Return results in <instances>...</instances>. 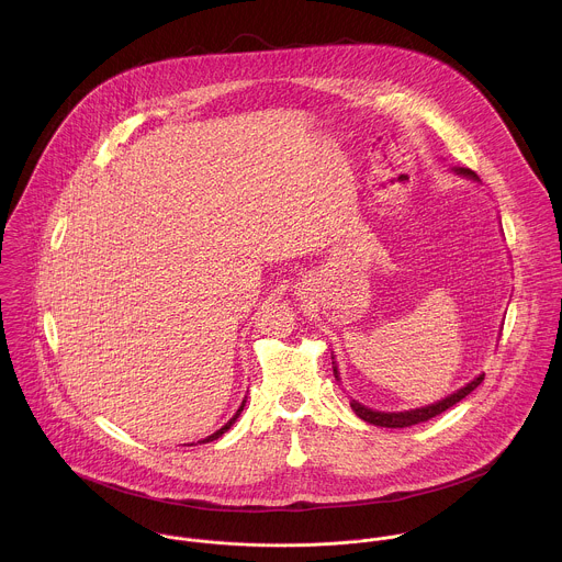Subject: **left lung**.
Returning <instances> with one entry per match:
<instances>
[{
	"label": "left lung",
	"mask_w": 562,
	"mask_h": 562,
	"mask_svg": "<svg viewBox=\"0 0 562 562\" xmlns=\"http://www.w3.org/2000/svg\"><path fill=\"white\" fill-rule=\"evenodd\" d=\"M453 170H456L458 175H464V177H469V179L480 181L477 175H475L471 168H453ZM333 366H335V363H333ZM333 372H335V379L339 381L337 366L333 368ZM482 381H484V374H480L477 379H473L471 383H467L462 390L453 392L451 396H447V398H442V401H438V403H434V405L420 407V409H409V412H374V409L363 407V405L357 403V401H350V407L355 409V414H357L361 420H366V423H370V425L390 427V429H403V427H412V425H418V423H427V420L440 416L442 412L451 409V407L458 405L462 398H467Z\"/></svg>",
	"instance_id": "1"
}]
</instances>
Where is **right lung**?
Instances as JSON below:
<instances>
[{"label":"right lung","mask_w":562,"mask_h":562,"mask_svg":"<svg viewBox=\"0 0 562 562\" xmlns=\"http://www.w3.org/2000/svg\"><path fill=\"white\" fill-rule=\"evenodd\" d=\"M245 403H247V401H243V405H240V407H238V412H236V414H234V416H232V418H229V423H227V425H225V427H221V429H218V431H216V434H212V436H207V438H205V440H201V442H212V440H216V438H221V436H223V434H225V431H227V429H229V427H232V425H234V423H236V418H238V416H240V412H243V407H245Z\"/></svg>","instance_id":"right-lung-1"}]
</instances>
